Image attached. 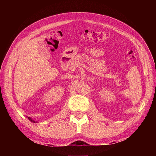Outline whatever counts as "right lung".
Segmentation results:
<instances>
[{"mask_svg": "<svg viewBox=\"0 0 156 156\" xmlns=\"http://www.w3.org/2000/svg\"><path fill=\"white\" fill-rule=\"evenodd\" d=\"M27 118H28V119H29V121H31V122H34V123H35V122H37L38 121H34V120H33V119H31V118H30V117H27Z\"/></svg>", "mask_w": 156, "mask_h": 156, "instance_id": "add662e5", "label": "right lung"}]
</instances>
